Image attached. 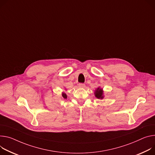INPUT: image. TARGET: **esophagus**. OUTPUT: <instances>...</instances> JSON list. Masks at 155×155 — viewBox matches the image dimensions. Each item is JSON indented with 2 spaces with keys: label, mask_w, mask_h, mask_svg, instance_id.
Here are the masks:
<instances>
[{
  "label": "esophagus",
  "mask_w": 155,
  "mask_h": 155,
  "mask_svg": "<svg viewBox=\"0 0 155 155\" xmlns=\"http://www.w3.org/2000/svg\"><path fill=\"white\" fill-rule=\"evenodd\" d=\"M78 87H80V88H84V87H85V85L84 83H78Z\"/></svg>",
  "instance_id": "obj_1"
}]
</instances>
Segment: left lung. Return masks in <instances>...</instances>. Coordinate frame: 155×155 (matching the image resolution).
I'll return each mask as SVG.
<instances>
[{"mask_svg":"<svg viewBox=\"0 0 155 155\" xmlns=\"http://www.w3.org/2000/svg\"><path fill=\"white\" fill-rule=\"evenodd\" d=\"M95 96L98 99H103V90L98 88L95 91Z\"/></svg>","mask_w":155,"mask_h":155,"instance_id":"8db88e82","label":"left lung"}]
</instances>
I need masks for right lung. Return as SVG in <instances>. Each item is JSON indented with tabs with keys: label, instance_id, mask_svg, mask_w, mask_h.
Returning a JSON list of instances; mask_svg holds the SVG:
<instances>
[{
	"label": "right lung",
	"instance_id": "add662e5",
	"mask_svg": "<svg viewBox=\"0 0 155 155\" xmlns=\"http://www.w3.org/2000/svg\"><path fill=\"white\" fill-rule=\"evenodd\" d=\"M62 96H63L64 98H65V99H66V98H67V94L65 93H62Z\"/></svg>",
	"mask_w": 155,
	"mask_h": 155
}]
</instances>
